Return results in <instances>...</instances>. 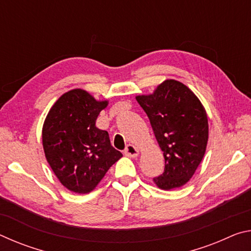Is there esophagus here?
I'll return each mask as SVG.
<instances>
[{"instance_id":"34e87169","label":"esophagus","mask_w":251,"mask_h":251,"mask_svg":"<svg viewBox=\"0 0 251 251\" xmlns=\"http://www.w3.org/2000/svg\"><path fill=\"white\" fill-rule=\"evenodd\" d=\"M124 154L126 156H128V157H137L138 150L134 145H130V144H129V145L126 146L125 151H124Z\"/></svg>"}]
</instances>
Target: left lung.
I'll list each match as a JSON object with an SVG mask.
<instances>
[{"mask_svg": "<svg viewBox=\"0 0 251 251\" xmlns=\"http://www.w3.org/2000/svg\"><path fill=\"white\" fill-rule=\"evenodd\" d=\"M150 118L164 151L165 168L154 178L161 189L185 185L201 164L208 141V120L197 96L180 82L167 79L154 94L136 97Z\"/></svg>", "mask_w": 251, "mask_h": 251, "instance_id": "left-lung-1", "label": "left lung"}]
</instances>
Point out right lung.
Wrapping results in <instances>:
<instances>
[{"label": "right lung", "instance_id": "right-lung-1", "mask_svg": "<svg viewBox=\"0 0 251 251\" xmlns=\"http://www.w3.org/2000/svg\"><path fill=\"white\" fill-rule=\"evenodd\" d=\"M107 101H97L83 90L63 94L46 116L43 126L45 157L67 189L87 194L123 156L108 133L95 126Z\"/></svg>", "mask_w": 251, "mask_h": 251}]
</instances>
